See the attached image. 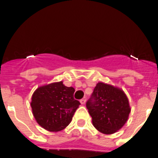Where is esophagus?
<instances>
[{"mask_svg":"<svg viewBox=\"0 0 158 158\" xmlns=\"http://www.w3.org/2000/svg\"><path fill=\"white\" fill-rule=\"evenodd\" d=\"M85 101H86V100H85V98L81 99V100H80L81 104H85Z\"/></svg>","mask_w":158,"mask_h":158,"instance_id":"34e87169","label":"esophagus"}]
</instances>
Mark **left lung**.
<instances>
[{
  "label": "left lung",
  "instance_id": "obj_1",
  "mask_svg": "<svg viewBox=\"0 0 158 158\" xmlns=\"http://www.w3.org/2000/svg\"><path fill=\"white\" fill-rule=\"evenodd\" d=\"M86 107L93 118V126L106 135L120 129L131 112L125 93L121 89L101 82L95 87L86 102Z\"/></svg>",
  "mask_w": 158,
  "mask_h": 158
}]
</instances>
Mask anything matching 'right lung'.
<instances>
[{
	"mask_svg": "<svg viewBox=\"0 0 158 158\" xmlns=\"http://www.w3.org/2000/svg\"><path fill=\"white\" fill-rule=\"evenodd\" d=\"M75 89L62 81L37 89L32 95L31 106L37 123L49 131L65 129L72 120L80 102L73 98Z\"/></svg>",
	"mask_w": 158,
	"mask_h": 158,
	"instance_id": "obj_1",
	"label": "right lung"
}]
</instances>
